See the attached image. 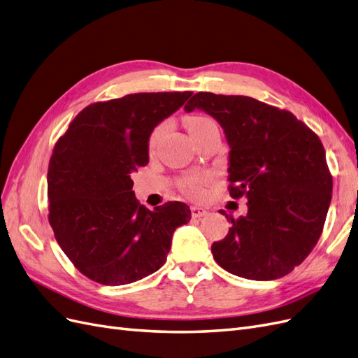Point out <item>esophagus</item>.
<instances>
[{
	"label": "esophagus",
	"instance_id": "1",
	"mask_svg": "<svg viewBox=\"0 0 358 358\" xmlns=\"http://www.w3.org/2000/svg\"><path fill=\"white\" fill-rule=\"evenodd\" d=\"M206 213H208V210L203 209V208H197V206H194V208H191V216H192V218H200V216H204Z\"/></svg>",
	"mask_w": 358,
	"mask_h": 358
}]
</instances>
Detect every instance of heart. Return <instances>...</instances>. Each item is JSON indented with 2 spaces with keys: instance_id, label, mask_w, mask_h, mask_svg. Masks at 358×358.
Listing matches in <instances>:
<instances>
[{
  "instance_id": "obj_1",
  "label": "heart",
  "mask_w": 358,
  "mask_h": 358,
  "mask_svg": "<svg viewBox=\"0 0 358 358\" xmlns=\"http://www.w3.org/2000/svg\"><path fill=\"white\" fill-rule=\"evenodd\" d=\"M215 124L210 117L208 116H199V115H194V116H188L185 119V127L188 129V133L192 137H196L199 133H201L206 127H209ZM162 133H164V125H158L152 134L149 137V150L152 152L155 149L158 140L161 138ZM210 180L209 175H206V173H197V175H188L185 178H182L179 180V188L180 191L188 196L189 199H201L203 194H204V187L208 185Z\"/></svg>"
}]
</instances>
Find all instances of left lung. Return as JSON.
<instances>
[{
	"mask_svg": "<svg viewBox=\"0 0 358 358\" xmlns=\"http://www.w3.org/2000/svg\"><path fill=\"white\" fill-rule=\"evenodd\" d=\"M204 110L230 145L229 191L248 197V215L234 218L212 245L227 272L254 280L288 275L315 248L331 200L333 178L320 137L288 110L243 95L197 92L185 110Z\"/></svg>",
	"mask_w": 358,
	"mask_h": 358,
	"instance_id": "obj_1",
	"label": "left lung"
}]
</instances>
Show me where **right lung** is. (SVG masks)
<instances>
[{
    "label": "right lung",
    "instance_id": "add662e5",
    "mask_svg": "<svg viewBox=\"0 0 358 358\" xmlns=\"http://www.w3.org/2000/svg\"><path fill=\"white\" fill-rule=\"evenodd\" d=\"M191 95L138 92L92 103L53 148L49 224L64 254L94 282L125 285L157 272L166 263L173 233L191 220L185 203L146 209L131 179L149 162L152 129Z\"/></svg>",
    "mask_w": 358,
    "mask_h": 358
}]
</instances>
